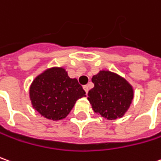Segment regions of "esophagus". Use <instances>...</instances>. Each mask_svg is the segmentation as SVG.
Here are the masks:
<instances>
[{
    "instance_id": "esophagus-1",
    "label": "esophagus",
    "mask_w": 161,
    "mask_h": 161,
    "mask_svg": "<svg viewBox=\"0 0 161 161\" xmlns=\"http://www.w3.org/2000/svg\"><path fill=\"white\" fill-rule=\"evenodd\" d=\"M84 90L86 92V94H87L89 92V85H84Z\"/></svg>"
}]
</instances>
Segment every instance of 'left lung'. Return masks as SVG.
Returning <instances> with one entry per match:
<instances>
[{
  "instance_id": "1",
  "label": "left lung",
  "mask_w": 161,
  "mask_h": 161,
  "mask_svg": "<svg viewBox=\"0 0 161 161\" xmlns=\"http://www.w3.org/2000/svg\"><path fill=\"white\" fill-rule=\"evenodd\" d=\"M94 87L88 100L94 112L109 120L122 118L133 99V89L124 77L109 70H100L92 78Z\"/></svg>"
}]
</instances>
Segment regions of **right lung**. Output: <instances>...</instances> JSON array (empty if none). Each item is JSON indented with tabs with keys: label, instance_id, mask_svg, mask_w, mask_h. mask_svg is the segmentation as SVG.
Segmentation results:
<instances>
[{
	"label": "right lung",
	"instance_id": "right-lung-1",
	"mask_svg": "<svg viewBox=\"0 0 161 161\" xmlns=\"http://www.w3.org/2000/svg\"><path fill=\"white\" fill-rule=\"evenodd\" d=\"M85 92L76 78H70L65 69L52 67L36 77L30 87L33 108L48 119L67 117L77 99Z\"/></svg>",
	"mask_w": 161,
	"mask_h": 161
}]
</instances>
